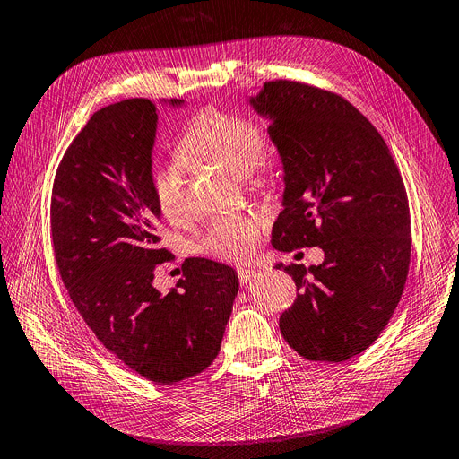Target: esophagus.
<instances>
[{"instance_id": "34e87169", "label": "esophagus", "mask_w": 459, "mask_h": 459, "mask_svg": "<svg viewBox=\"0 0 459 459\" xmlns=\"http://www.w3.org/2000/svg\"><path fill=\"white\" fill-rule=\"evenodd\" d=\"M236 273H238V281H239L241 284H246L247 281H251V279L255 277L256 269H255V267H238Z\"/></svg>"}]
</instances>
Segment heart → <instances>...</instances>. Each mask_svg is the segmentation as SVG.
I'll return each mask as SVG.
<instances>
[{"label":"heart","instance_id":"obj_1","mask_svg":"<svg viewBox=\"0 0 459 459\" xmlns=\"http://www.w3.org/2000/svg\"><path fill=\"white\" fill-rule=\"evenodd\" d=\"M178 159L186 164L216 166L239 173L253 188L274 185L273 164L264 157V134L246 116L216 107L199 110L185 127L177 145ZM152 195L171 223H185L190 216L188 180L178 164H168L152 173ZM269 229L265 212L229 213L213 220L203 238V249L223 260H246L260 246Z\"/></svg>","mask_w":459,"mask_h":459}]
</instances>
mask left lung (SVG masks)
I'll return each mask as SVG.
<instances>
[{"label": "left lung", "instance_id": "obj_1", "mask_svg": "<svg viewBox=\"0 0 459 459\" xmlns=\"http://www.w3.org/2000/svg\"><path fill=\"white\" fill-rule=\"evenodd\" d=\"M251 105L269 117L284 164L273 247L325 253L308 269L277 265L299 291L281 332L302 358L345 361L377 342L404 291L411 221L401 171L371 121L335 91L277 79Z\"/></svg>", "mask_w": 459, "mask_h": 459}]
</instances>
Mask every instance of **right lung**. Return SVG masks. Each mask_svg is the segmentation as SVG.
I'll list each match as a JSON object with an SVG mask.
<instances>
[{
  "label": "right lung",
  "instance_id": "1",
  "mask_svg": "<svg viewBox=\"0 0 459 459\" xmlns=\"http://www.w3.org/2000/svg\"><path fill=\"white\" fill-rule=\"evenodd\" d=\"M155 131L157 107L145 98L94 112L56 168L51 241L74 307L103 347L140 377L175 384L216 359L239 284L232 267L206 258L182 262L166 295L152 284L171 260L157 236Z\"/></svg>",
  "mask_w": 459,
  "mask_h": 459
}]
</instances>
